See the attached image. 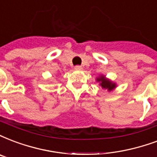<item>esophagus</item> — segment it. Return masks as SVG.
<instances>
[{"instance_id":"esophagus-1","label":"esophagus","mask_w":157,"mask_h":157,"mask_svg":"<svg viewBox=\"0 0 157 157\" xmlns=\"http://www.w3.org/2000/svg\"><path fill=\"white\" fill-rule=\"evenodd\" d=\"M74 69H75V70H81V69H82V67L79 65H76L74 67Z\"/></svg>"}]
</instances>
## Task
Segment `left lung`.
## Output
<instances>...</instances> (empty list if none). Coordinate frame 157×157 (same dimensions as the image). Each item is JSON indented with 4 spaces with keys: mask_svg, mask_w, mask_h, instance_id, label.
Segmentation results:
<instances>
[{
    "mask_svg": "<svg viewBox=\"0 0 157 157\" xmlns=\"http://www.w3.org/2000/svg\"><path fill=\"white\" fill-rule=\"evenodd\" d=\"M96 81L99 83V86H101L102 89H106L108 92L113 91L117 88V83H113L112 80L106 78L105 75H103V74H100L96 78Z\"/></svg>",
    "mask_w": 157,
    "mask_h": 157,
    "instance_id": "left-lung-1",
    "label": "left lung"
}]
</instances>
